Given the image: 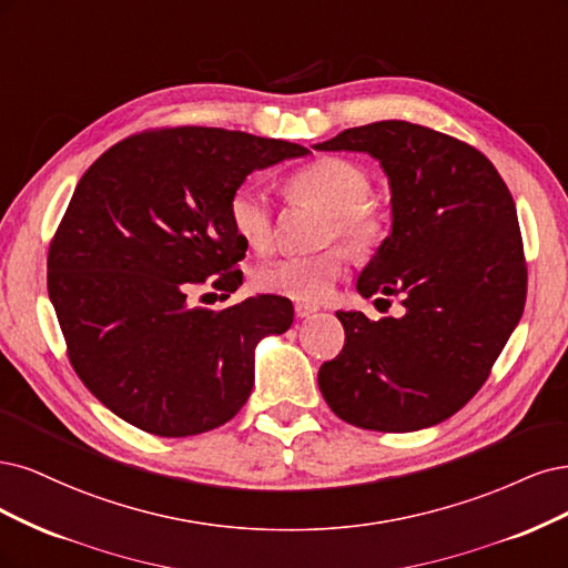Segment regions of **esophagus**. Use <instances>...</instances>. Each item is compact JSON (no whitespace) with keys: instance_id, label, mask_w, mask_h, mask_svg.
<instances>
[{"instance_id":"obj_1","label":"esophagus","mask_w":568,"mask_h":568,"mask_svg":"<svg viewBox=\"0 0 568 568\" xmlns=\"http://www.w3.org/2000/svg\"><path fill=\"white\" fill-rule=\"evenodd\" d=\"M316 306H311V304H295V314H297V318H308V316H314L316 314Z\"/></svg>"}]
</instances>
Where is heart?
<instances>
[{"label":"heart","mask_w":568,"mask_h":568,"mask_svg":"<svg viewBox=\"0 0 568 568\" xmlns=\"http://www.w3.org/2000/svg\"><path fill=\"white\" fill-rule=\"evenodd\" d=\"M290 193L331 216L325 243L333 237L349 247L356 257H368L389 233V212L371 197L373 181L361 164L344 158H318L290 176ZM233 231L252 250H266L273 243V210L268 197L254 186H241L229 203ZM346 273V254L325 250L311 257H278L260 264L252 273L257 290L295 300L300 304H321Z\"/></svg>","instance_id":"b5f03b06"}]
</instances>
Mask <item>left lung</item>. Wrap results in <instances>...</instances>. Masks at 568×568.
Segmentation results:
<instances>
[{"label": "left lung", "instance_id": "left-lung-1", "mask_svg": "<svg viewBox=\"0 0 568 568\" xmlns=\"http://www.w3.org/2000/svg\"><path fill=\"white\" fill-rule=\"evenodd\" d=\"M316 151L365 153L392 193V231L361 271V297L404 316L337 311L344 349L318 371L327 406L375 432L444 423L481 389L526 302L517 207L490 160L404 120L344 130ZM387 302V300H384Z\"/></svg>", "mask_w": 568, "mask_h": 568}]
</instances>
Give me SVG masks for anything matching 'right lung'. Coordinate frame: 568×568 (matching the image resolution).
I'll return each instance as SVG.
<instances>
[{
	"instance_id": "obj_1",
	"label": "right lung",
	"mask_w": 568,
	"mask_h": 568,
	"mask_svg": "<svg viewBox=\"0 0 568 568\" xmlns=\"http://www.w3.org/2000/svg\"><path fill=\"white\" fill-rule=\"evenodd\" d=\"M311 151L212 126L130 136L80 179L49 247V300L84 387L124 423L193 436L229 423L254 384V352L292 302L189 306L214 281L235 292L247 243L229 219L247 174Z\"/></svg>"
}]
</instances>
